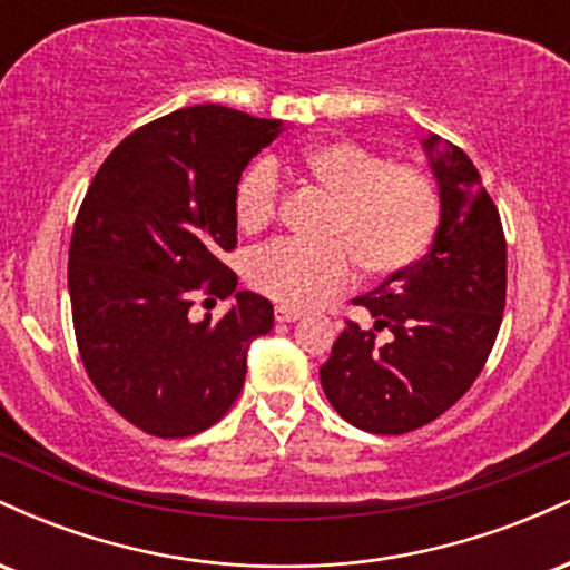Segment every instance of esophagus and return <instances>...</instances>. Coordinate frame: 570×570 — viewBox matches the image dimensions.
<instances>
[{
  "label": "esophagus",
  "instance_id": "1",
  "mask_svg": "<svg viewBox=\"0 0 570 570\" xmlns=\"http://www.w3.org/2000/svg\"><path fill=\"white\" fill-rule=\"evenodd\" d=\"M273 313H276L278 324H292L303 316V311H297V307H289V305H276V311Z\"/></svg>",
  "mask_w": 570,
  "mask_h": 570
}]
</instances>
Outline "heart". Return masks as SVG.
Instances as JSON below:
<instances>
[{
  "instance_id": "heart-1",
  "label": "heart",
  "mask_w": 570,
  "mask_h": 570,
  "mask_svg": "<svg viewBox=\"0 0 570 570\" xmlns=\"http://www.w3.org/2000/svg\"><path fill=\"white\" fill-rule=\"evenodd\" d=\"M330 195L322 244L278 240L248 265L254 289L289 307H318L348 289L356 259L372 276H391L426 254L440 225L431 179L404 163H385L348 139L316 141L284 163ZM281 200L276 163L257 160L235 189V219L246 233L273 222Z\"/></svg>"
}]
</instances>
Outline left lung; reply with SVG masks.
Returning a JSON list of instances; mask_svg holds the SVG:
<instances>
[{"label":"left lung","mask_w":570,"mask_h":570,"mask_svg":"<svg viewBox=\"0 0 570 570\" xmlns=\"http://www.w3.org/2000/svg\"><path fill=\"white\" fill-rule=\"evenodd\" d=\"M421 147L440 189L434 244L353 299L372 330L348 322L318 370L340 417L372 434H407L453 407L485 367L507 299V240L474 163L436 134Z\"/></svg>","instance_id":"1"}]
</instances>
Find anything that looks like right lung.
I'll return each instance as SVG.
<instances>
[{
  "instance_id": "right-lung-1",
  "label": "right lung",
  "mask_w": 570,
  "mask_h": 570,
  "mask_svg": "<svg viewBox=\"0 0 570 570\" xmlns=\"http://www.w3.org/2000/svg\"><path fill=\"white\" fill-rule=\"evenodd\" d=\"M281 130L217 104L179 109L117 144L85 195L69 246L77 348L98 394L147 434L217 423L248 345L273 330L271 299L235 289L219 257L238 244L240 174ZM206 279L234 299L219 323L188 318Z\"/></svg>"
}]
</instances>
